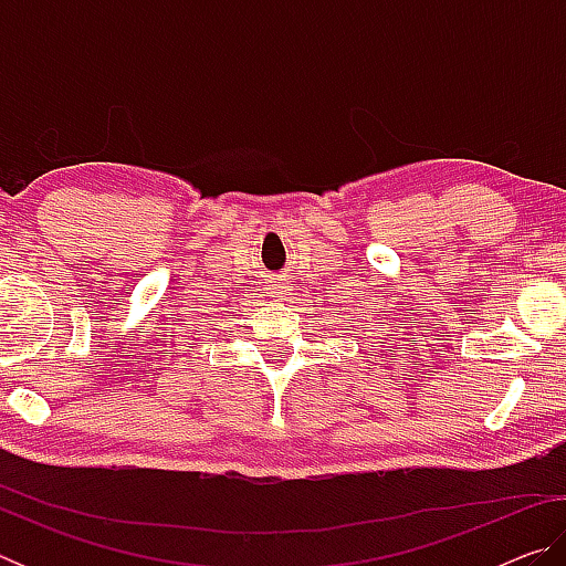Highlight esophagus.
Masks as SVG:
<instances>
[{
	"mask_svg": "<svg viewBox=\"0 0 566 566\" xmlns=\"http://www.w3.org/2000/svg\"><path fill=\"white\" fill-rule=\"evenodd\" d=\"M272 292H274V294H286V284H282V282H280V284H274V286H272Z\"/></svg>",
	"mask_w": 566,
	"mask_h": 566,
	"instance_id": "1",
	"label": "esophagus"
}]
</instances>
